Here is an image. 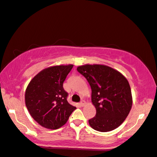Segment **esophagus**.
I'll use <instances>...</instances> for the list:
<instances>
[{"mask_svg":"<svg viewBox=\"0 0 157 157\" xmlns=\"http://www.w3.org/2000/svg\"><path fill=\"white\" fill-rule=\"evenodd\" d=\"M85 104H86V102L84 101H81V103H80V105H81V107H83L84 105H85Z\"/></svg>","mask_w":157,"mask_h":157,"instance_id":"esophagus-1","label":"esophagus"}]
</instances>
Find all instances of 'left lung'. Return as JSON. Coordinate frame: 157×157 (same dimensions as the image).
<instances>
[{"label":"left lung","instance_id":"left-lung-1","mask_svg":"<svg viewBox=\"0 0 157 157\" xmlns=\"http://www.w3.org/2000/svg\"><path fill=\"white\" fill-rule=\"evenodd\" d=\"M77 71L91 88V101L96 115L88 120L90 126L102 132L118 128L132 105L131 88L127 78L117 70L102 64L79 66Z\"/></svg>","mask_w":157,"mask_h":157}]
</instances>
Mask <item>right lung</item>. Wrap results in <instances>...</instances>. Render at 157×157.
<instances>
[{"label": "right lung", "instance_id": "right-lung-1", "mask_svg": "<svg viewBox=\"0 0 157 157\" xmlns=\"http://www.w3.org/2000/svg\"><path fill=\"white\" fill-rule=\"evenodd\" d=\"M73 64L53 66L39 72L29 83L25 94L29 114L41 126L56 129L62 127L76 107L68 103L63 81Z\"/></svg>", "mask_w": 157, "mask_h": 157}]
</instances>
